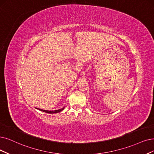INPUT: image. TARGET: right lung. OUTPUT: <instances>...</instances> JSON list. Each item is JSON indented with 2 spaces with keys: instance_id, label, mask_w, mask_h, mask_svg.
<instances>
[{
  "instance_id": "right-lung-1",
  "label": "right lung",
  "mask_w": 154,
  "mask_h": 154,
  "mask_svg": "<svg viewBox=\"0 0 154 154\" xmlns=\"http://www.w3.org/2000/svg\"><path fill=\"white\" fill-rule=\"evenodd\" d=\"M64 108H62V109H58V110H43V109H38V108H35V109L41 110L42 112H46V113H58V112H60L61 111H62L64 109Z\"/></svg>"
}]
</instances>
